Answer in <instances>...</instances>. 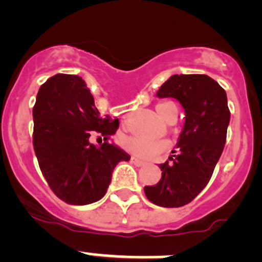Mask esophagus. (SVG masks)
<instances>
[{
    "label": "esophagus",
    "mask_w": 262,
    "mask_h": 262,
    "mask_svg": "<svg viewBox=\"0 0 262 262\" xmlns=\"http://www.w3.org/2000/svg\"><path fill=\"white\" fill-rule=\"evenodd\" d=\"M131 163H134V164L137 165V167H142V165L146 164V162H144V160L139 159V158H135V157H131Z\"/></svg>",
    "instance_id": "1"
}]
</instances>
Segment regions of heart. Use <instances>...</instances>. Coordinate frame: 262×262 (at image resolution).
<instances>
[{
	"mask_svg": "<svg viewBox=\"0 0 262 262\" xmlns=\"http://www.w3.org/2000/svg\"><path fill=\"white\" fill-rule=\"evenodd\" d=\"M172 105V103H159L155 107V111L162 120L167 121L170 115ZM122 145L127 151L142 159H151L168 149V142L164 140H150L141 136L125 137Z\"/></svg>",
	"mask_w": 262,
	"mask_h": 262,
	"instance_id": "heart-1",
	"label": "heart"
}]
</instances>
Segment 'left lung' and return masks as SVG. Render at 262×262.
<instances>
[{
	"mask_svg": "<svg viewBox=\"0 0 262 262\" xmlns=\"http://www.w3.org/2000/svg\"><path fill=\"white\" fill-rule=\"evenodd\" d=\"M174 98L185 110V125L172 150L170 162L160 164L162 178L145 186L146 198L163 208L191 203L210 181L229 125L227 93L208 75H172L157 92Z\"/></svg>",
	"mask_w": 262,
	"mask_h": 262,
	"instance_id": "1",
	"label": "left lung"
}]
</instances>
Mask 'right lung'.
I'll list each match as a JSON object with an SVG mask.
<instances>
[{
	"mask_svg": "<svg viewBox=\"0 0 262 262\" xmlns=\"http://www.w3.org/2000/svg\"><path fill=\"white\" fill-rule=\"evenodd\" d=\"M33 145L44 178L57 198L71 205L95 203L105 195L112 173L130 155L112 142L117 118L100 116L92 93L77 75L57 74L39 88L33 108ZM93 133L104 144H92Z\"/></svg>",
	"mask_w": 262,
	"mask_h": 262,
	"instance_id": "1",
	"label": "right lung"
}]
</instances>
